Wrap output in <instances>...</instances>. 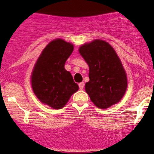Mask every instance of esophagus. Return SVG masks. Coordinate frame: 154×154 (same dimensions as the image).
<instances>
[{
	"instance_id": "esophagus-1",
	"label": "esophagus",
	"mask_w": 154,
	"mask_h": 154,
	"mask_svg": "<svg viewBox=\"0 0 154 154\" xmlns=\"http://www.w3.org/2000/svg\"><path fill=\"white\" fill-rule=\"evenodd\" d=\"M84 85H85L84 82H80V83L79 84V86L80 89H84Z\"/></svg>"
}]
</instances>
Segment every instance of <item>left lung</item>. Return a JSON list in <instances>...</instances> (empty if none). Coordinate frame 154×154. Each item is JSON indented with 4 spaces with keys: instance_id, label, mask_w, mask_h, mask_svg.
<instances>
[{
    "instance_id": "left-lung-1",
    "label": "left lung",
    "mask_w": 154,
    "mask_h": 154,
    "mask_svg": "<svg viewBox=\"0 0 154 154\" xmlns=\"http://www.w3.org/2000/svg\"><path fill=\"white\" fill-rule=\"evenodd\" d=\"M79 53L89 67L85 92L98 108L107 109L119 103L127 87L126 72L109 43L95 40L82 45Z\"/></svg>"
}]
</instances>
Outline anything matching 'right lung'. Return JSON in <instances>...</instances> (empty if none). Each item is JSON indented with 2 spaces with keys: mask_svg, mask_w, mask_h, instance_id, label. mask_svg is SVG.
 I'll list each match as a JSON object with an SVG mask.
<instances>
[{
  "mask_svg": "<svg viewBox=\"0 0 154 154\" xmlns=\"http://www.w3.org/2000/svg\"><path fill=\"white\" fill-rule=\"evenodd\" d=\"M73 51V45L62 39H55L42 51L31 75L34 92L42 103L53 109H62L79 85L65 64Z\"/></svg>",
  "mask_w": 154,
  "mask_h": 154,
  "instance_id": "obj_1",
  "label": "right lung"
}]
</instances>
